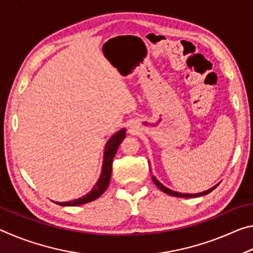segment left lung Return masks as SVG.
Returning a JSON list of instances; mask_svg holds the SVG:
<instances>
[{"label": "left lung", "instance_id": "left-lung-1", "mask_svg": "<svg viewBox=\"0 0 253 253\" xmlns=\"http://www.w3.org/2000/svg\"><path fill=\"white\" fill-rule=\"evenodd\" d=\"M152 178H153V181H154V183L156 184V186L160 188L161 191H163L164 192V193H166V194H169V195H172V196H177V198H199V196H202V195H207V194H209L210 192H212L214 188H215L217 185H219L220 183H217L216 185H214L213 187H211V188H209V190H207V191H204V192H201V193H195V194H187V193H179V192H176V191H173V190H170V188H169V187H166L165 185H163V184L158 181V179L154 176V175H152Z\"/></svg>", "mask_w": 253, "mask_h": 253}]
</instances>
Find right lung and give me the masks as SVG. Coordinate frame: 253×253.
I'll list each match as a JSON object with an SVG mask.
<instances>
[{"label":"right lung","instance_id":"add662e5","mask_svg":"<svg viewBox=\"0 0 253 253\" xmlns=\"http://www.w3.org/2000/svg\"><path fill=\"white\" fill-rule=\"evenodd\" d=\"M125 137H126V129L125 128H122V129L118 130L116 134L111 136L108 139V142L106 143L100 176L98 178L95 186L91 188V191L89 192V193L84 195L83 198H79L72 201H67V202H54V201L53 202L58 205H61V207H76V205H83L85 203L92 202V201H95L96 199L99 198L109 185L111 169H111V166H113L114 156L117 152L119 145L123 143V140Z\"/></svg>","mask_w":253,"mask_h":253}]
</instances>
